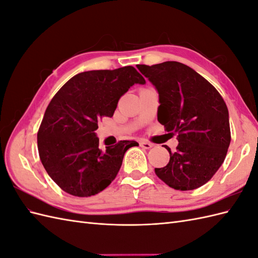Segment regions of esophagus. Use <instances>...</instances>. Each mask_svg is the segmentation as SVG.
<instances>
[{
	"instance_id": "34e87169",
	"label": "esophagus",
	"mask_w": 258,
	"mask_h": 258,
	"mask_svg": "<svg viewBox=\"0 0 258 258\" xmlns=\"http://www.w3.org/2000/svg\"><path fill=\"white\" fill-rule=\"evenodd\" d=\"M141 146H142L143 148H145V149H149V148H152L154 145H153L152 143H149V142L142 141V142H141Z\"/></svg>"
}]
</instances>
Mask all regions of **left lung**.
<instances>
[{
	"label": "left lung",
	"instance_id": "1",
	"mask_svg": "<svg viewBox=\"0 0 258 258\" xmlns=\"http://www.w3.org/2000/svg\"><path fill=\"white\" fill-rule=\"evenodd\" d=\"M159 94L157 118L177 134L175 153L155 172L176 190H194L207 183L223 164L231 143L229 111L210 82L178 61L137 64Z\"/></svg>",
	"mask_w": 258,
	"mask_h": 258
}]
</instances>
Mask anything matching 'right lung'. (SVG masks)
Returning a JSON list of instances; mask_svg holds the SVG:
<instances>
[{"label":"right lung","instance_id":"obj_1","mask_svg":"<svg viewBox=\"0 0 258 258\" xmlns=\"http://www.w3.org/2000/svg\"><path fill=\"white\" fill-rule=\"evenodd\" d=\"M135 83L144 85L145 79L132 66L85 71L66 82L48 104L37 133L38 153L48 175L67 194L101 192L115 179L125 152L139 145L119 141L101 151L94 133Z\"/></svg>","mask_w":258,"mask_h":258}]
</instances>
